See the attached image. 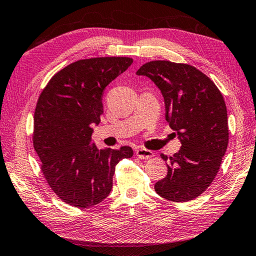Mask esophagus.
I'll return each mask as SVG.
<instances>
[{"instance_id":"34e87169","label":"esophagus","mask_w":256,"mask_h":256,"mask_svg":"<svg viewBox=\"0 0 256 256\" xmlns=\"http://www.w3.org/2000/svg\"><path fill=\"white\" fill-rule=\"evenodd\" d=\"M136 155L141 158V160H148L153 158V152L150 151V150L146 148H138L136 150Z\"/></svg>"}]
</instances>
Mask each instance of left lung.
<instances>
[{"instance_id": "obj_1", "label": "left lung", "mask_w": 256, "mask_h": 256, "mask_svg": "<svg viewBox=\"0 0 256 256\" xmlns=\"http://www.w3.org/2000/svg\"><path fill=\"white\" fill-rule=\"evenodd\" d=\"M138 75L151 78L165 103V118L182 146L168 158V175L155 183L160 196L172 202L194 200L216 176L228 148V111L211 78L188 64L148 62ZM174 133V134H175Z\"/></svg>"}]
</instances>
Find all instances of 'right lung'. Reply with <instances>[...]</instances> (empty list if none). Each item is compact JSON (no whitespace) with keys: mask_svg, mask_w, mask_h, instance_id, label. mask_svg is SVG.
Returning <instances> with one entry per match:
<instances>
[{"mask_svg":"<svg viewBox=\"0 0 256 256\" xmlns=\"http://www.w3.org/2000/svg\"><path fill=\"white\" fill-rule=\"evenodd\" d=\"M133 63L130 58L80 60L58 71L44 88L34 112L33 145L44 178L58 196L90 208L108 196L115 166L133 150H98L93 124L103 114L105 88Z\"/></svg>","mask_w":256,"mask_h":256,"instance_id":"add662e5","label":"right lung"}]
</instances>
